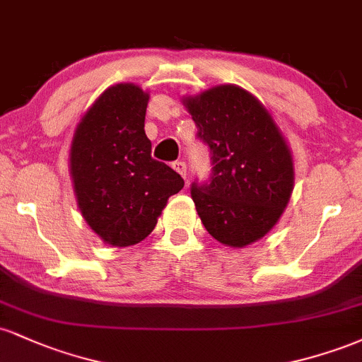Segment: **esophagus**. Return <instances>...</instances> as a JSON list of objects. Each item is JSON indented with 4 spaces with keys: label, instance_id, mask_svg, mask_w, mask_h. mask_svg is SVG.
Segmentation results:
<instances>
[{
    "label": "esophagus",
    "instance_id": "obj_1",
    "mask_svg": "<svg viewBox=\"0 0 362 362\" xmlns=\"http://www.w3.org/2000/svg\"><path fill=\"white\" fill-rule=\"evenodd\" d=\"M172 167L178 173V175L184 178V180H187V165H185V161H175Z\"/></svg>",
    "mask_w": 362,
    "mask_h": 362
}]
</instances>
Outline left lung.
<instances>
[{
    "mask_svg": "<svg viewBox=\"0 0 362 362\" xmlns=\"http://www.w3.org/2000/svg\"><path fill=\"white\" fill-rule=\"evenodd\" d=\"M197 136L211 149L213 175L192 184L207 233L224 247L243 248L276 226L294 189L293 153L271 110L236 85L182 97Z\"/></svg>",
    "mask_w": 362,
    "mask_h": 362,
    "instance_id": "1",
    "label": "left lung"
}]
</instances>
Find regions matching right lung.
<instances>
[{
	"label": "right lung",
	"instance_id": "add662e5",
	"mask_svg": "<svg viewBox=\"0 0 362 362\" xmlns=\"http://www.w3.org/2000/svg\"><path fill=\"white\" fill-rule=\"evenodd\" d=\"M149 93L134 83L107 88L74 129L69 148L78 209L98 238L131 247L155 230L184 178L151 158L144 132Z\"/></svg>",
	"mask_w": 362,
	"mask_h": 362
}]
</instances>
